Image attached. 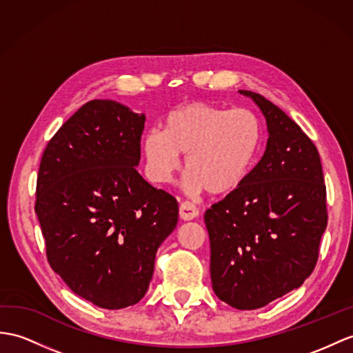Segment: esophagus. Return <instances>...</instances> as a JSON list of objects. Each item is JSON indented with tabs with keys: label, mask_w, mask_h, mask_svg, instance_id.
I'll use <instances>...</instances> for the list:
<instances>
[{
	"label": "esophagus",
	"mask_w": 353,
	"mask_h": 353,
	"mask_svg": "<svg viewBox=\"0 0 353 353\" xmlns=\"http://www.w3.org/2000/svg\"><path fill=\"white\" fill-rule=\"evenodd\" d=\"M199 216V210L192 202H183L179 205V217L184 221H190Z\"/></svg>",
	"instance_id": "34e87169"
}]
</instances>
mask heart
Masks as SVG:
<instances>
[{"mask_svg":"<svg viewBox=\"0 0 353 353\" xmlns=\"http://www.w3.org/2000/svg\"><path fill=\"white\" fill-rule=\"evenodd\" d=\"M161 128L142 139L148 175L157 184L170 183L185 156V185L192 193L225 196L238 190L263 151V124L248 109L188 103L170 110Z\"/></svg>","mask_w":353,"mask_h":353,"instance_id":"1","label":"heart"}]
</instances>
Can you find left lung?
I'll return each instance as SVG.
<instances>
[{
	"mask_svg": "<svg viewBox=\"0 0 353 353\" xmlns=\"http://www.w3.org/2000/svg\"><path fill=\"white\" fill-rule=\"evenodd\" d=\"M261 109L268 142L238 190L206 210L214 294L256 310L298 289L313 272L326 229L319 152L301 127L261 94L239 90Z\"/></svg>",
	"mask_w": 353,
	"mask_h": 353,
	"instance_id": "1",
	"label": "left lung"
}]
</instances>
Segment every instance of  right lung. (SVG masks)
Returning <instances> with one entry per match:
<instances>
[{
  "instance_id": "right-lung-1",
  "label": "right lung",
  "mask_w": 353,
  "mask_h": 353,
  "mask_svg": "<svg viewBox=\"0 0 353 353\" xmlns=\"http://www.w3.org/2000/svg\"><path fill=\"white\" fill-rule=\"evenodd\" d=\"M145 115L92 100L49 141L36 214L50 268L77 296L119 310L147 294L154 259L178 223L174 196L145 181Z\"/></svg>"
}]
</instances>
